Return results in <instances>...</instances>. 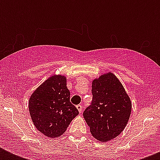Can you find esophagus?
<instances>
[{"label": "esophagus", "instance_id": "obj_1", "mask_svg": "<svg viewBox=\"0 0 160 160\" xmlns=\"http://www.w3.org/2000/svg\"><path fill=\"white\" fill-rule=\"evenodd\" d=\"M76 108H77V109L79 110V112H80V113H81V111H82V105H76Z\"/></svg>", "mask_w": 160, "mask_h": 160}]
</instances>
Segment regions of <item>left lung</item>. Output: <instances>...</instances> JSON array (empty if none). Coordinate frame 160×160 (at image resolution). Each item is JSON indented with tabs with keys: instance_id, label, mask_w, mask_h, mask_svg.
I'll list each match as a JSON object with an SVG mask.
<instances>
[{
	"instance_id": "1",
	"label": "left lung",
	"mask_w": 160,
	"mask_h": 160,
	"mask_svg": "<svg viewBox=\"0 0 160 160\" xmlns=\"http://www.w3.org/2000/svg\"><path fill=\"white\" fill-rule=\"evenodd\" d=\"M91 92L92 101L83 116L95 139L103 142L111 140L128 123L132 108L129 97L112 73L93 80Z\"/></svg>"
}]
</instances>
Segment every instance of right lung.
<instances>
[{"label":"right lung","instance_id":"obj_1","mask_svg":"<svg viewBox=\"0 0 160 160\" xmlns=\"http://www.w3.org/2000/svg\"><path fill=\"white\" fill-rule=\"evenodd\" d=\"M65 76L54 75L36 89L29 100L31 119L39 131L48 137L60 136L79 114L70 101Z\"/></svg>","mask_w":160,"mask_h":160}]
</instances>
